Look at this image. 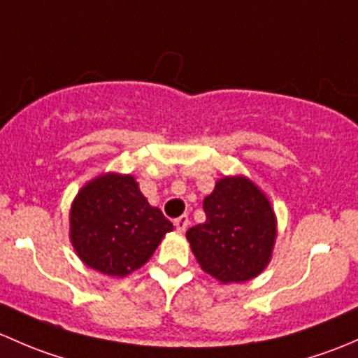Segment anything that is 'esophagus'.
Here are the masks:
<instances>
[{
    "label": "esophagus",
    "instance_id": "obj_1",
    "mask_svg": "<svg viewBox=\"0 0 358 358\" xmlns=\"http://www.w3.org/2000/svg\"><path fill=\"white\" fill-rule=\"evenodd\" d=\"M174 226H176V229L179 231V233H184V231L187 229V226H189V217H187V215H180L179 219H176Z\"/></svg>",
    "mask_w": 358,
    "mask_h": 358
}]
</instances>
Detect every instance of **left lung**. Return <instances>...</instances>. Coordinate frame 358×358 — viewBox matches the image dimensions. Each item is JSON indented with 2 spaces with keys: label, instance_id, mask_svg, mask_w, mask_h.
Segmentation results:
<instances>
[{
  "label": "left lung",
  "instance_id": "8db88e82",
  "mask_svg": "<svg viewBox=\"0 0 358 358\" xmlns=\"http://www.w3.org/2000/svg\"><path fill=\"white\" fill-rule=\"evenodd\" d=\"M203 210L205 222L186 233L200 267L222 285L257 278L278 236L268 198L245 176H226L203 200Z\"/></svg>",
  "mask_w": 358,
  "mask_h": 358
}]
</instances>
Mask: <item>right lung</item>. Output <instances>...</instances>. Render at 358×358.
<instances>
[{
    "label": "right lung",
    "mask_w": 358,
    "mask_h": 358,
    "mask_svg": "<svg viewBox=\"0 0 358 358\" xmlns=\"http://www.w3.org/2000/svg\"><path fill=\"white\" fill-rule=\"evenodd\" d=\"M174 229L139 191L132 176L101 174L83 186L70 206V243L94 271L124 278L150 260Z\"/></svg>",
    "instance_id": "1"
}]
</instances>
